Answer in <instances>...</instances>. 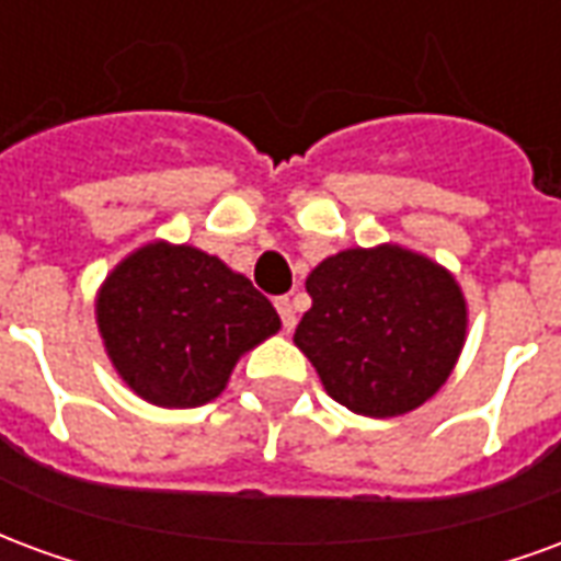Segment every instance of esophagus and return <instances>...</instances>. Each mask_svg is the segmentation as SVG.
<instances>
[{"label": "esophagus", "mask_w": 561, "mask_h": 561, "mask_svg": "<svg viewBox=\"0 0 561 561\" xmlns=\"http://www.w3.org/2000/svg\"><path fill=\"white\" fill-rule=\"evenodd\" d=\"M276 309H279L282 328L294 330V324H297V316H294V304H291V300H288V297H279V300H276Z\"/></svg>", "instance_id": "esophagus-1"}]
</instances>
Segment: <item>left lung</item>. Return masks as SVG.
<instances>
[{"label": "left lung", "instance_id": "left-lung-1", "mask_svg": "<svg viewBox=\"0 0 561 561\" xmlns=\"http://www.w3.org/2000/svg\"><path fill=\"white\" fill-rule=\"evenodd\" d=\"M312 309L294 345L333 400L366 417H397L442 388L466 342L457 279L402 245L345 249L306 279Z\"/></svg>", "mask_w": 561, "mask_h": 561}]
</instances>
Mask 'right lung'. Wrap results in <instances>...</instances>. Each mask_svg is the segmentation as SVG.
Segmentation results:
<instances>
[{
  "mask_svg": "<svg viewBox=\"0 0 561 561\" xmlns=\"http://www.w3.org/2000/svg\"><path fill=\"white\" fill-rule=\"evenodd\" d=\"M95 318L116 373L161 409L216 400L237 360L282 324L243 273L195 245L161 240L116 264Z\"/></svg>",
  "mask_w": 561,
  "mask_h": 561,
  "instance_id": "right-lung-1",
  "label": "right lung"
}]
</instances>
